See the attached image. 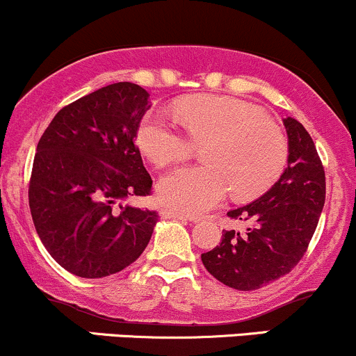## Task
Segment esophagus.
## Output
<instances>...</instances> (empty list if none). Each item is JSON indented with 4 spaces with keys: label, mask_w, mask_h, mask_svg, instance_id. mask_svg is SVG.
<instances>
[{
    "label": "esophagus",
    "mask_w": 356,
    "mask_h": 356,
    "mask_svg": "<svg viewBox=\"0 0 356 356\" xmlns=\"http://www.w3.org/2000/svg\"><path fill=\"white\" fill-rule=\"evenodd\" d=\"M161 219H179V220H193L195 222V217H188L186 213L177 212L173 209H161Z\"/></svg>",
    "instance_id": "esophagus-1"
}]
</instances>
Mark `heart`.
Wrapping results in <instances>:
<instances>
[{
  "label": "heart",
  "mask_w": 356,
  "mask_h": 356,
  "mask_svg": "<svg viewBox=\"0 0 356 356\" xmlns=\"http://www.w3.org/2000/svg\"><path fill=\"white\" fill-rule=\"evenodd\" d=\"M175 113L190 138L158 110L144 113L136 131L137 147L156 168L185 161L195 144H207V164L181 168L159 181V198L168 207L202 213L231 190L239 200H250L265 193L285 170L284 132L258 106L241 98L193 95L181 98Z\"/></svg>",
  "instance_id": "heart-1"
}]
</instances>
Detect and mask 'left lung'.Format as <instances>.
<instances>
[{
    "label": "left lung",
    "instance_id": "obj_1",
    "mask_svg": "<svg viewBox=\"0 0 356 356\" xmlns=\"http://www.w3.org/2000/svg\"><path fill=\"white\" fill-rule=\"evenodd\" d=\"M289 166L258 200L227 212L246 231L222 232V241L202 254L207 271L236 290H256L290 273L307 251L324 200L326 175L312 137L296 118L284 120Z\"/></svg>",
    "mask_w": 356,
    "mask_h": 356
}]
</instances>
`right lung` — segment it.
I'll list each match as a JSON object with an SVG mask.
<instances>
[{"mask_svg":"<svg viewBox=\"0 0 356 356\" xmlns=\"http://www.w3.org/2000/svg\"><path fill=\"white\" fill-rule=\"evenodd\" d=\"M149 106L144 88L113 83L60 108L37 144L30 213L49 254L76 277L127 268L151 239L158 212L122 204L151 195L134 143Z\"/></svg>","mask_w":356,"mask_h":356,"instance_id":"right-lung-1","label":"right lung"}]
</instances>
